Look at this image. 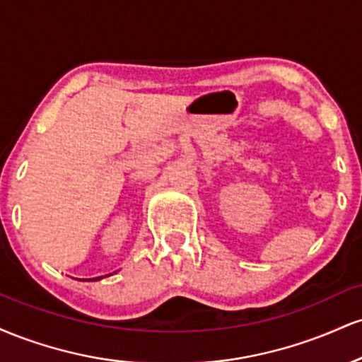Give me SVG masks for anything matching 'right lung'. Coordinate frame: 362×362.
<instances>
[{"label": "right lung", "mask_w": 362, "mask_h": 362, "mask_svg": "<svg viewBox=\"0 0 362 362\" xmlns=\"http://www.w3.org/2000/svg\"><path fill=\"white\" fill-rule=\"evenodd\" d=\"M107 276H112V274H107ZM105 276V277H107ZM100 279H103V276H100V277H93V279H83V281H100Z\"/></svg>", "instance_id": "right-lung-1"}]
</instances>
